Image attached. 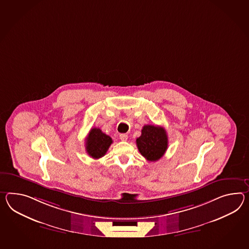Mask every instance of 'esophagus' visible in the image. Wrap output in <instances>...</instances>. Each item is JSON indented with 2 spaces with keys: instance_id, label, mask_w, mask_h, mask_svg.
<instances>
[{
  "instance_id": "34e87169",
  "label": "esophagus",
  "mask_w": 249,
  "mask_h": 249,
  "mask_svg": "<svg viewBox=\"0 0 249 249\" xmlns=\"http://www.w3.org/2000/svg\"><path fill=\"white\" fill-rule=\"evenodd\" d=\"M120 139L122 141H126L127 140V134H121L120 135Z\"/></svg>"
}]
</instances>
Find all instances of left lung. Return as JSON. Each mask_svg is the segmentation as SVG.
Wrapping results in <instances>:
<instances>
[{"label": "left lung", "instance_id": "1", "mask_svg": "<svg viewBox=\"0 0 249 249\" xmlns=\"http://www.w3.org/2000/svg\"><path fill=\"white\" fill-rule=\"evenodd\" d=\"M136 142L140 154L146 160L154 162L164 156L168 146V138L164 127L145 125Z\"/></svg>", "mask_w": 249, "mask_h": 249}]
</instances>
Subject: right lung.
<instances>
[{"label": "right lung", "mask_w": 249, "mask_h": 249, "mask_svg": "<svg viewBox=\"0 0 249 249\" xmlns=\"http://www.w3.org/2000/svg\"><path fill=\"white\" fill-rule=\"evenodd\" d=\"M112 143L111 138L98 127H92L85 139L87 154L94 159L103 158Z\"/></svg>", "instance_id": "right-lung-1"}]
</instances>
